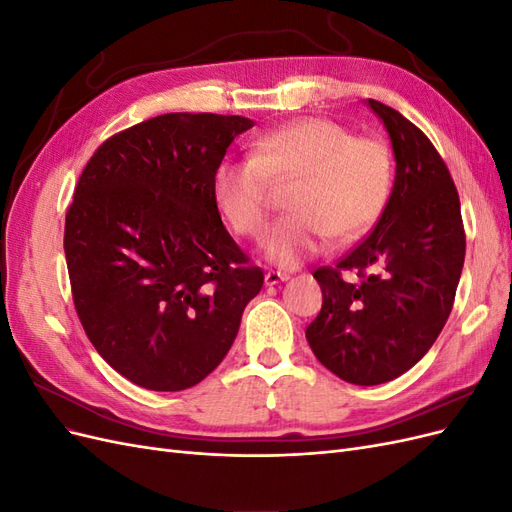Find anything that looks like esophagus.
<instances>
[{
	"label": "esophagus",
	"instance_id": "esophagus-1",
	"mask_svg": "<svg viewBox=\"0 0 512 512\" xmlns=\"http://www.w3.org/2000/svg\"><path fill=\"white\" fill-rule=\"evenodd\" d=\"M290 275L288 273H280V271H269L265 275V284L267 286H275V284H282V282H288Z\"/></svg>",
	"mask_w": 512,
	"mask_h": 512
}]
</instances>
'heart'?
Here are the masks:
<instances>
[{"label": "heart", "instance_id": "b5f03b06", "mask_svg": "<svg viewBox=\"0 0 512 512\" xmlns=\"http://www.w3.org/2000/svg\"><path fill=\"white\" fill-rule=\"evenodd\" d=\"M297 181L294 211L262 245L267 260L294 269L374 228L389 203L393 160L378 138L352 136L337 121L303 117L258 136L250 158L226 160L215 173V200L230 228L258 239L271 218V183Z\"/></svg>", "mask_w": 512, "mask_h": 512}]
</instances>
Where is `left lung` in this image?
Listing matches in <instances>:
<instances>
[{
    "label": "left lung",
    "mask_w": 512,
    "mask_h": 512,
    "mask_svg": "<svg viewBox=\"0 0 512 512\" xmlns=\"http://www.w3.org/2000/svg\"><path fill=\"white\" fill-rule=\"evenodd\" d=\"M365 104L389 132L395 183L371 235L314 273L322 309L305 337L337 378L374 386L406 374L438 339L453 309L466 232L457 188L429 138L395 108ZM348 270L356 283L343 280Z\"/></svg>",
    "instance_id": "obj_1"
}]
</instances>
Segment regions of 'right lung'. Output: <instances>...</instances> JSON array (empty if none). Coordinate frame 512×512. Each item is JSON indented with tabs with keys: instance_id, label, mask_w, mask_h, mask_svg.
Here are the masks:
<instances>
[{
	"instance_id": "add662e5",
	"label": "right lung",
	"mask_w": 512,
	"mask_h": 512,
	"mask_svg": "<svg viewBox=\"0 0 512 512\" xmlns=\"http://www.w3.org/2000/svg\"><path fill=\"white\" fill-rule=\"evenodd\" d=\"M252 119L166 113L108 138L66 213L76 314L102 359L149 391L207 378L265 275L222 224L215 173Z\"/></svg>"
}]
</instances>
